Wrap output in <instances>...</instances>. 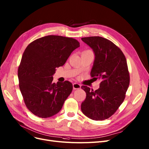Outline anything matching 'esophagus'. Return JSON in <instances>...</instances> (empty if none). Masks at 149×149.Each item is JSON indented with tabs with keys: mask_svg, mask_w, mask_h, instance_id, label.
Listing matches in <instances>:
<instances>
[{
	"mask_svg": "<svg viewBox=\"0 0 149 149\" xmlns=\"http://www.w3.org/2000/svg\"><path fill=\"white\" fill-rule=\"evenodd\" d=\"M73 89H78L81 88V85L78 83H74L73 84Z\"/></svg>",
	"mask_w": 149,
	"mask_h": 149,
	"instance_id": "1",
	"label": "esophagus"
}]
</instances>
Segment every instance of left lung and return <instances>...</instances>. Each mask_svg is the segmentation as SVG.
<instances>
[{"label":"left lung","instance_id":"left-lung-1","mask_svg":"<svg viewBox=\"0 0 149 149\" xmlns=\"http://www.w3.org/2000/svg\"><path fill=\"white\" fill-rule=\"evenodd\" d=\"M81 40L94 53L91 76L101 80L95 91L81 86L86 93L81 111L92 120H104L113 115L125 100L130 79L126 59L120 49L105 38L91 36Z\"/></svg>","mask_w":149,"mask_h":149}]
</instances>
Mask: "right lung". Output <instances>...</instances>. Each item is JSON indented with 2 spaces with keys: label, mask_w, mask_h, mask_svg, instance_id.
I'll use <instances>...</instances> for the list:
<instances>
[{
  "label": "right lung",
  "mask_w": 149,
  "mask_h": 149,
  "mask_svg": "<svg viewBox=\"0 0 149 149\" xmlns=\"http://www.w3.org/2000/svg\"><path fill=\"white\" fill-rule=\"evenodd\" d=\"M79 47L73 38L49 35L26 48L18 70L19 87L26 106L36 116L45 118L61 109L73 85L68 81L55 84L53 75Z\"/></svg>",
  "instance_id": "1"
}]
</instances>
